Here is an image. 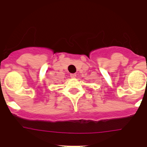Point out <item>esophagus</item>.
Returning a JSON list of instances; mask_svg holds the SVG:
<instances>
[{"mask_svg": "<svg viewBox=\"0 0 147 147\" xmlns=\"http://www.w3.org/2000/svg\"><path fill=\"white\" fill-rule=\"evenodd\" d=\"M76 74L75 73H73V74H70V77L72 78H76Z\"/></svg>", "mask_w": 147, "mask_h": 147, "instance_id": "obj_1", "label": "esophagus"}]
</instances>
